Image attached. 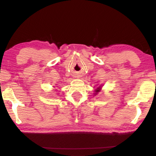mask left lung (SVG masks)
<instances>
[{
    "instance_id": "1",
    "label": "left lung",
    "mask_w": 156,
    "mask_h": 156,
    "mask_svg": "<svg viewBox=\"0 0 156 156\" xmlns=\"http://www.w3.org/2000/svg\"><path fill=\"white\" fill-rule=\"evenodd\" d=\"M102 87H103V86L101 85V86H99V87H97V89H94V95H97V94H98V93L101 92Z\"/></svg>"
}]
</instances>
